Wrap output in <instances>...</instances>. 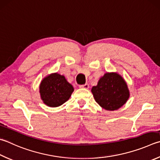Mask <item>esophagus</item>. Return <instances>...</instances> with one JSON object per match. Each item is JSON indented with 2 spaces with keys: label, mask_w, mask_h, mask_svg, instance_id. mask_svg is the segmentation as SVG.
Returning a JSON list of instances; mask_svg holds the SVG:
<instances>
[{
  "label": "esophagus",
  "mask_w": 160,
  "mask_h": 160,
  "mask_svg": "<svg viewBox=\"0 0 160 160\" xmlns=\"http://www.w3.org/2000/svg\"><path fill=\"white\" fill-rule=\"evenodd\" d=\"M80 88H82V89H89V86L88 83L85 84V85H80L79 86Z\"/></svg>",
  "instance_id": "esophagus-1"
}]
</instances>
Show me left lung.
I'll return each instance as SVG.
<instances>
[{
  "label": "left lung",
  "instance_id": "left-lung-1",
  "mask_svg": "<svg viewBox=\"0 0 160 160\" xmlns=\"http://www.w3.org/2000/svg\"><path fill=\"white\" fill-rule=\"evenodd\" d=\"M95 101L106 110L121 108L129 98V90L125 80L117 72H106L92 88Z\"/></svg>",
  "mask_w": 160,
  "mask_h": 160
}]
</instances>
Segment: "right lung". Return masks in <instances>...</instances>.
I'll use <instances>...</instances> for the list:
<instances>
[{
  "mask_svg": "<svg viewBox=\"0 0 160 160\" xmlns=\"http://www.w3.org/2000/svg\"><path fill=\"white\" fill-rule=\"evenodd\" d=\"M74 89L63 75L57 72L43 78L40 85V98L45 105L58 107L71 97Z\"/></svg>",
  "mask_w": 160,
  "mask_h": 160,
  "instance_id": "right-lung-1",
  "label": "right lung"
}]
</instances>
